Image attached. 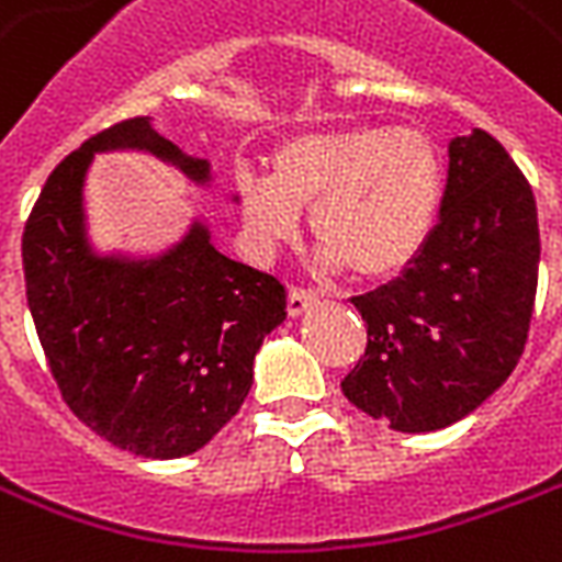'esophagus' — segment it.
<instances>
[{"mask_svg":"<svg viewBox=\"0 0 562 562\" xmlns=\"http://www.w3.org/2000/svg\"><path fill=\"white\" fill-rule=\"evenodd\" d=\"M318 300V294L312 289H300V285H291L289 291V315H303L310 310L312 303Z\"/></svg>","mask_w":562,"mask_h":562,"instance_id":"esophagus-1","label":"esophagus"}]
</instances>
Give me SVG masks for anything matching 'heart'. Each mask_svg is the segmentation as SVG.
Listing matches in <instances>:
<instances>
[{"label": "heart", "mask_w": 562, "mask_h": 562, "mask_svg": "<svg viewBox=\"0 0 562 562\" xmlns=\"http://www.w3.org/2000/svg\"><path fill=\"white\" fill-rule=\"evenodd\" d=\"M442 161L415 128H329L282 140L268 170L241 167L235 194L265 244L294 235L310 206L318 265L359 277L401 271L422 250L442 200Z\"/></svg>", "instance_id": "1"}]
</instances>
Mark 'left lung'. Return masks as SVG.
<instances>
[{"instance_id":"obj_1","label":"left lung","mask_w":562,"mask_h":562,"mask_svg":"<svg viewBox=\"0 0 562 562\" xmlns=\"http://www.w3.org/2000/svg\"><path fill=\"white\" fill-rule=\"evenodd\" d=\"M539 273L537 200L490 132L448 147L439 224L406 271L353 297L368 329L341 392L401 434H430L501 389L528 341Z\"/></svg>"}]
</instances>
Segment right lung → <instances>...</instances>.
<instances>
[{
	"label": "right lung",
	"mask_w": 562,
	"mask_h": 562,
	"mask_svg": "<svg viewBox=\"0 0 562 562\" xmlns=\"http://www.w3.org/2000/svg\"><path fill=\"white\" fill-rule=\"evenodd\" d=\"M144 149L205 186L212 167L149 117L114 123L55 167L23 229L25 297L64 404L93 434L149 460L200 451L252 385V359L285 321V285L214 250L194 221L156 259L100 256L81 188L97 153Z\"/></svg>",
	"instance_id": "right-lung-1"
}]
</instances>
